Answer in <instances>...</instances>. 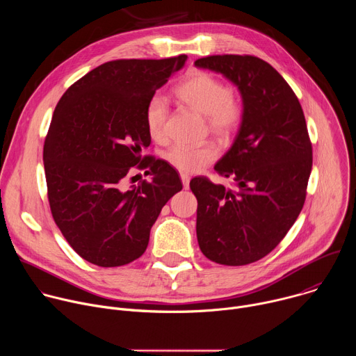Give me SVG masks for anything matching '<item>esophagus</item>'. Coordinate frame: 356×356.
Instances as JSON below:
<instances>
[{
    "instance_id": "34e87169",
    "label": "esophagus",
    "mask_w": 356,
    "mask_h": 356,
    "mask_svg": "<svg viewBox=\"0 0 356 356\" xmlns=\"http://www.w3.org/2000/svg\"><path fill=\"white\" fill-rule=\"evenodd\" d=\"M180 177H181V183H183V187L187 190L190 187V176L187 173H180Z\"/></svg>"
}]
</instances>
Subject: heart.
<instances>
[{
	"label": "heart",
	"instance_id": "heart-1",
	"mask_svg": "<svg viewBox=\"0 0 356 356\" xmlns=\"http://www.w3.org/2000/svg\"><path fill=\"white\" fill-rule=\"evenodd\" d=\"M176 98L188 108L206 117L209 129L220 138H228L241 124L242 104L238 97L217 77L206 72H197L175 88ZM169 110L163 98L149 101L145 111V124L149 136L166 140ZM217 158L211 143L175 145L166 152V161L180 172L194 173L210 165Z\"/></svg>",
	"mask_w": 356,
	"mask_h": 356
}]
</instances>
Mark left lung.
Here are the masks:
<instances>
[{
	"mask_svg": "<svg viewBox=\"0 0 356 356\" xmlns=\"http://www.w3.org/2000/svg\"><path fill=\"white\" fill-rule=\"evenodd\" d=\"M222 74L239 91L242 120L214 170L238 190L194 177L197 241L210 261L242 266L272 252L297 220L313 166L298 99L286 80L255 56L222 55L194 62Z\"/></svg>",
	"mask_w": 356,
	"mask_h": 356,
	"instance_id": "1",
	"label": "left lung"
}]
</instances>
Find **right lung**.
I'll use <instances>...</instances> for the list:
<instances>
[{"instance_id":"right-lung-1","label":"right lung","mask_w":356,"mask_h":356,"mask_svg":"<svg viewBox=\"0 0 356 356\" xmlns=\"http://www.w3.org/2000/svg\"><path fill=\"white\" fill-rule=\"evenodd\" d=\"M186 55L114 60L76 81L60 98L43 146L49 204L70 246L101 268L143 255L162 207L183 188L173 166L142 156L150 145L145 111ZM152 180L125 189L131 167Z\"/></svg>"}]
</instances>
